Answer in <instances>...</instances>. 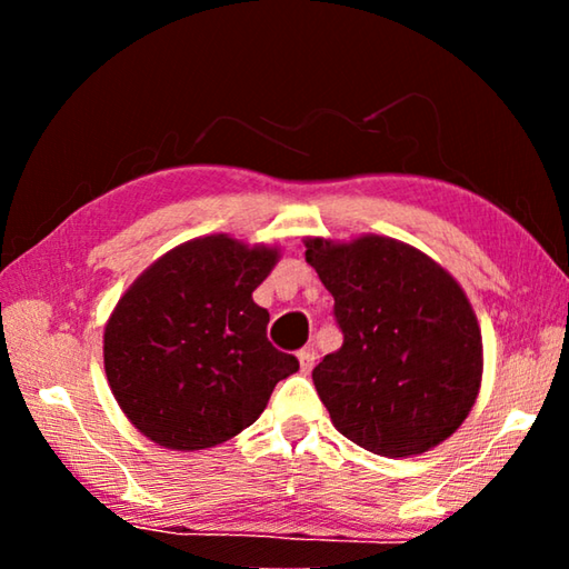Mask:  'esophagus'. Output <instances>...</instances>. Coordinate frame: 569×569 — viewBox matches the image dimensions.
I'll use <instances>...</instances> for the list:
<instances>
[{
  "mask_svg": "<svg viewBox=\"0 0 569 569\" xmlns=\"http://www.w3.org/2000/svg\"><path fill=\"white\" fill-rule=\"evenodd\" d=\"M298 363H301V371H303V373H308V371L313 369L316 351L311 349V346H308V349H303V351H298Z\"/></svg>",
  "mask_w": 569,
  "mask_h": 569,
  "instance_id": "1",
  "label": "esophagus"
}]
</instances>
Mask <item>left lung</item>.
Returning <instances> with one entry per match:
<instances>
[{"label": "left lung", "mask_w": 569, "mask_h": 569, "mask_svg": "<svg viewBox=\"0 0 569 569\" xmlns=\"http://www.w3.org/2000/svg\"><path fill=\"white\" fill-rule=\"evenodd\" d=\"M333 296L339 351L313 369L333 427L379 457H413L461 427L481 387V331L467 293L397 238H306Z\"/></svg>", "instance_id": "obj_1"}]
</instances>
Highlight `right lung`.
Segmentation results:
<instances>
[{
	"instance_id": "add662e5",
	"label": "right lung",
	"mask_w": 569,
	"mask_h": 569,
	"mask_svg": "<svg viewBox=\"0 0 569 569\" xmlns=\"http://www.w3.org/2000/svg\"><path fill=\"white\" fill-rule=\"evenodd\" d=\"M278 258V246L200 236L122 293L104 323V373L140 435L176 451L223 445L298 371L296 356L268 341V311L253 301Z\"/></svg>"
}]
</instances>
